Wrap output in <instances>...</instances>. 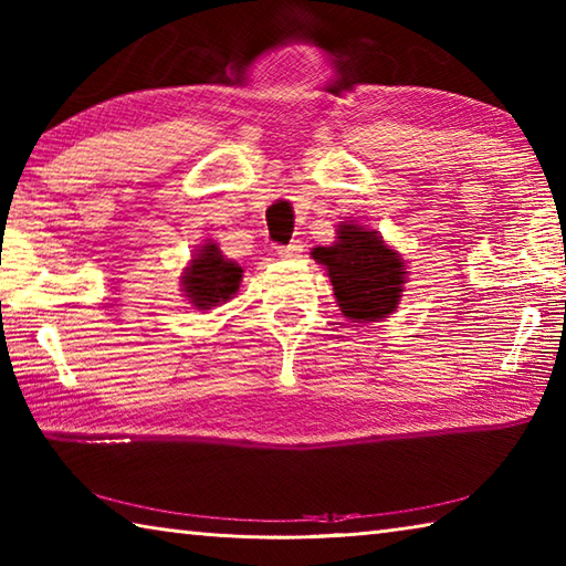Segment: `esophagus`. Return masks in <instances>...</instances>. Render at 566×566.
<instances>
[{"label": "esophagus", "mask_w": 566, "mask_h": 566, "mask_svg": "<svg viewBox=\"0 0 566 566\" xmlns=\"http://www.w3.org/2000/svg\"><path fill=\"white\" fill-rule=\"evenodd\" d=\"M303 251H305V247L301 239H293L291 243H285V247H279L281 259H301Z\"/></svg>", "instance_id": "1"}]
</instances>
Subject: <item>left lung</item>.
Segmentation results:
<instances>
[{"label": "left lung", "instance_id": "obj_1", "mask_svg": "<svg viewBox=\"0 0 566 566\" xmlns=\"http://www.w3.org/2000/svg\"><path fill=\"white\" fill-rule=\"evenodd\" d=\"M313 259L327 265L337 303L349 319H379L397 307L407 271L377 231L339 223L335 247L315 249Z\"/></svg>", "mask_w": 566, "mask_h": 566}]
</instances>
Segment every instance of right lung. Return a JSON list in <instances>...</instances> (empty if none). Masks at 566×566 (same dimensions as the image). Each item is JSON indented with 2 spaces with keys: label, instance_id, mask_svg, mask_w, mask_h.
Returning a JSON list of instances; mask_svg holds the SVG:
<instances>
[{
  "label": "right lung",
  "instance_id": "right-lung-1",
  "mask_svg": "<svg viewBox=\"0 0 566 566\" xmlns=\"http://www.w3.org/2000/svg\"><path fill=\"white\" fill-rule=\"evenodd\" d=\"M241 273L239 263L223 259L217 243H209L182 275L185 293L199 311H209L211 305L229 301L239 291Z\"/></svg>",
  "mask_w": 566,
  "mask_h": 566
}]
</instances>
